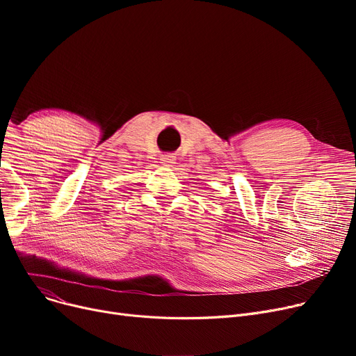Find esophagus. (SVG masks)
Listing matches in <instances>:
<instances>
[{
    "label": "esophagus",
    "instance_id": "esophagus-1",
    "mask_svg": "<svg viewBox=\"0 0 356 356\" xmlns=\"http://www.w3.org/2000/svg\"><path fill=\"white\" fill-rule=\"evenodd\" d=\"M164 167H173V164L176 163L175 161V157L173 156H164L161 157V161H160Z\"/></svg>",
    "mask_w": 356,
    "mask_h": 356
}]
</instances>
